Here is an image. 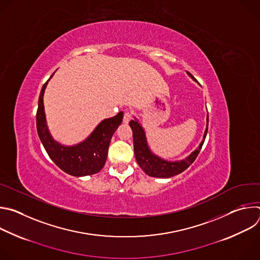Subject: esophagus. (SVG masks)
Wrapping results in <instances>:
<instances>
[{"label":"esophagus","mask_w":260,"mask_h":260,"mask_svg":"<svg viewBox=\"0 0 260 260\" xmlns=\"http://www.w3.org/2000/svg\"><path fill=\"white\" fill-rule=\"evenodd\" d=\"M132 119V114L128 110L124 111V115H123V122L128 123V121Z\"/></svg>","instance_id":"34e87169"}]
</instances>
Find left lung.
I'll use <instances>...</instances> for the list:
<instances>
[{
    "label": "left lung",
    "instance_id": "left-lung-1",
    "mask_svg": "<svg viewBox=\"0 0 260 260\" xmlns=\"http://www.w3.org/2000/svg\"><path fill=\"white\" fill-rule=\"evenodd\" d=\"M187 74L193 80H196L190 73L187 72ZM208 125H209V115H207V128L205 131L204 140L189 156H187L185 159L178 160V161H168L158 157L150 150V148L148 147L144 128L136 118L131 120L129 126L132 127V131H133L134 150H135V156L138 165L148 176L156 177V178H170L184 172L196 160L197 156L199 155L208 133Z\"/></svg>",
    "mask_w": 260,
    "mask_h": 260
}]
</instances>
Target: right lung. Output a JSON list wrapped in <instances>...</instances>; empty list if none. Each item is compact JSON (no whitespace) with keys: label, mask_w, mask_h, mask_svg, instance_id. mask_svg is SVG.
<instances>
[{"label":"right lung","mask_w":260,"mask_h":260,"mask_svg":"<svg viewBox=\"0 0 260 260\" xmlns=\"http://www.w3.org/2000/svg\"><path fill=\"white\" fill-rule=\"evenodd\" d=\"M50 78L41 89L36 115L37 132L45 150L52 161L69 175L82 177L96 174L105 166L111 138L122 122L123 113L119 112L116 116L103 120L83 142L63 146L53 140L46 124L43 94Z\"/></svg>","instance_id":"right-lung-1"}]
</instances>
